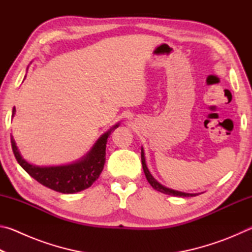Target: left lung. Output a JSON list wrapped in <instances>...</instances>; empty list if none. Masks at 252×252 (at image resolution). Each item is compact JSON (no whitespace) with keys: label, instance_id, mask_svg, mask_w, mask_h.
Wrapping results in <instances>:
<instances>
[{"label":"left lung","instance_id":"left-lung-1","mask_svg":"<svg viewBox=\"0 0 252 252\" xmlns=\"http://www.w3.org/2000/svg\"><path fill=\"white\" fill-rule=\"evenodd\" d=\"M141 162H142V168H143L144 174H146L147 180L155 190L159 191V192H162L164 194L174 195V197H194V195H198V193H187V192H181V191H178V190L170 189V188L164 187L163 185H161L160 182H158L156 180V178L152 176L150 171H149V168H148L147 162H146V157H144V150L142 147H141Z\"/></svg>","mask_w":252,"mask_h":252}]
</instances>
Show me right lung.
<instances>
[{"instance_id": "obj_1", "label": "right lung", "mask_w": 252, "mask_h": 252, "mask_svg": "<svg viewBox=\"0 0 252 252\" xmlns=\"http://www.w3.org/2000/svg\"><path fill=\"white\" fill-rule=\"evenodd\" d=\"M14 114L15 108L12 111V117H14ZM119 126L120 123L114 125L96 140L87 155L69 164L41 167L30 163L21 156L13 135L11 134L12 149L21 167L41 185L61 193H75L88 189L100 177L105 163V148L108 138L111 132L117 129Z\"/></svg>"}]
</instances>
